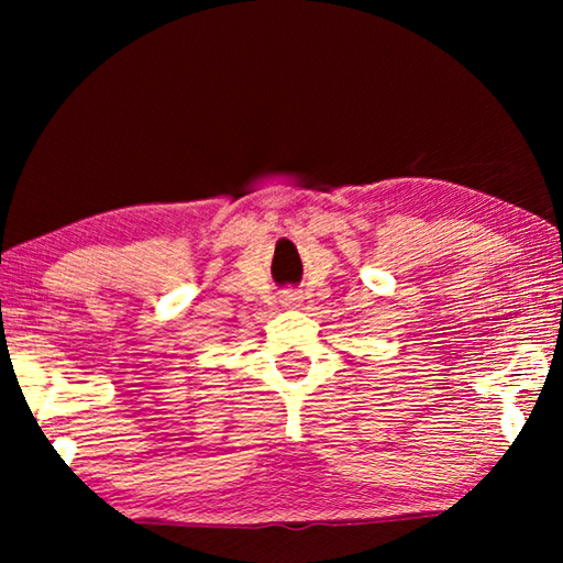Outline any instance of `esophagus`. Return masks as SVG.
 Masks as SVG:
<instances>
[{
	"label": "esophagus",
	"mask_w": 563,
	"mask_h": 563,
	"mask_svg": "<svg viewBox=\"0 0 563 563\" xmlns=\"http://www.w3.org/2000/svg\"><path fill=\"white\" fill-rule=\"evenodd\" d=\"M298 300H300L298 295L290 292V295H285V300H283V302H285V305H295V302H298Z\"/></svg>",
	"instance_id": "obj_1"
}]
</instances>
